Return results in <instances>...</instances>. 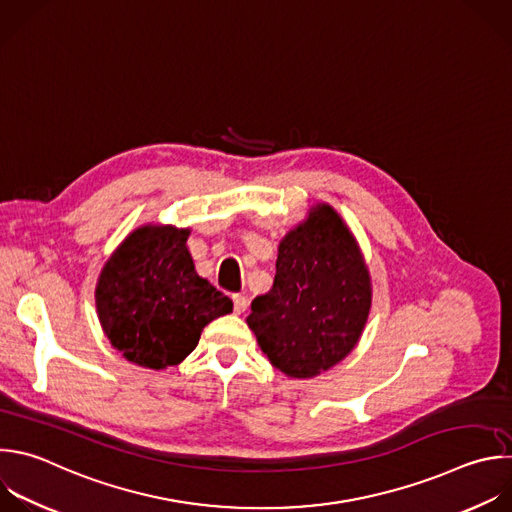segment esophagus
<instances>
[{
	"mask_svg": "<svg viewBox=\"0 0 512 512\" xmlns=\"http://www.w3.org/2000/svg\"><path fill=\"white\" fill-rule=\"evenodd\" d=\"M247 305H249V301H247L245 295H241V293L233 295V307H235L237 313H243L247 309Z\"/></svg>",
	"mask_w": 512,
	"mask_h": 512,
	"instance_id": "esophagus-1",
	"label": "esophagus"
}]
</instances>
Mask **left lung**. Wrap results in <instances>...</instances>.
<instances>
[{
	"mask_svg": "<svg viewBox=\"0 0 512 512\" xmlns=\"http://www.w3.org/2000/svg\"><path fill=\"white\" fill-rule=\"evenodd\" d=\"M275 267L247 325L277 370L313 378L356 348L372 307L370 271L352 231L325 203L283 237Z\"/></svg>",
	"mask_w": 512,
	"mask_h": 512,
	"instance_id": "1",
	"label": "left lung"
}]
</instances>
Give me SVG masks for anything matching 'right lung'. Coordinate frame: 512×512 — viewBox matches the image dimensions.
Returning <instances> with one entry per match:
<instances>
[{
  "instance_id": "add662e5",
  "label": "right lung",
  "mask_w": 512,
  "mask_h": 512,
  "mask_svg": "<svg viewBox=\"0 0 512 512\" xmlns=\"http://www.w3.org/2000/svg\"><path fill=\"white\" fill-rule=\"evenodd\" d=\"M189 229L144 225L106 261L96 311L110 344L132 364L164 370L181 364L213 319L233 301L195 271Z\"/></svg>"
}]
</instances>
